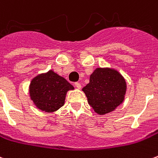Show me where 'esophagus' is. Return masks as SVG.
Returning a JSON list of instances; mask_svg holds the SVG:
<instances>
[{"instance_id":"obj_1","label":"esophagus","mask_w":158,"mask_h":158,"mask_svg":"<svg viewBox=\"0 0 158 158\" xmlns=\"http://www.w3.org/2000/svg\"><path fill=\"white\" fill-rule=\"evenodd\" d=\"M74 86H75L77 89H81V85L79 83H75L74 84Z\"/></svg>"}]
</instances>
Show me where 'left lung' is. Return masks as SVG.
Segmentation results:
<instances>
[{
  "label": "left lung",
  "instance_id": "obj_1",
  "mask_svg": "<svg viewBox=\"0 0 158 158\" xmlns=\"http://www.w3.org/2000/svg\"><path fill=\"white\" fill-rule=\"evenodd\" d=\"M126 89L125 79L118 70L97 68L89 76V83L82 90L92 109L99 115H105L122 104Z\"/></svg>",
  "mask_w": 158,
  "mask_h": 158
}]
</instances>
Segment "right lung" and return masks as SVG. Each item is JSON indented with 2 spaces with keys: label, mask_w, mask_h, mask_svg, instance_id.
I'll use <instances>...</instances> for the list:
<instances>
[{
  "label": "right lung",
  "mask_w": 158,
  "mask_h": 158,
  "mask_svg": "<svg viewBox=\"0 0 158 158\" xmlns=\"http://www.w3.org/2000/svg\"><path fill=\"white\" fill-rule=\"evenodd\" d=\"M74 87L53 70L42 73L33 78L29 85V97L38 109L53 113L61 108L67 92Z\"/></svg>",
  "instance_id": "obj_1"
}]
</instances>
